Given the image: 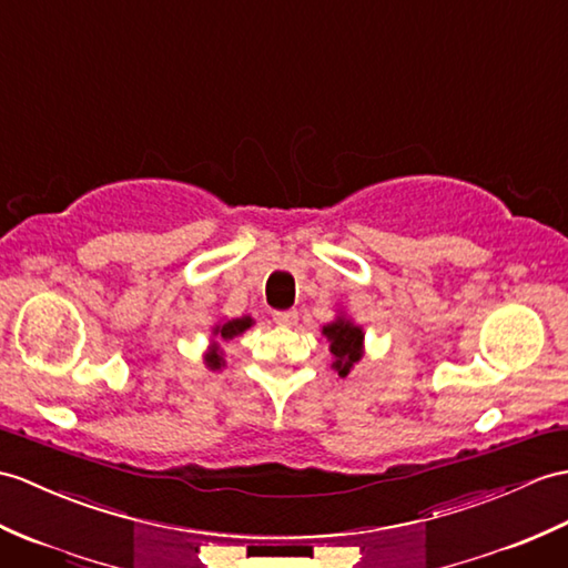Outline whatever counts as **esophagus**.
Here are the masks:
<instances>
[{"instance_id":"esophagus-1","label":"esophagus","mask_w":568,"mask_h":568,"mask_svg":"<svg viewBox=\"0 0 568 568\" xmlns=\"http://www.w3.org/2000/svg\"><path fill=\"white\" fill-rule=\"evenodd\" d=\"M273 322L275 324H283V326H290L297 322V312L295 310H287V312H273Z\"/></svg>"}]
</instances>
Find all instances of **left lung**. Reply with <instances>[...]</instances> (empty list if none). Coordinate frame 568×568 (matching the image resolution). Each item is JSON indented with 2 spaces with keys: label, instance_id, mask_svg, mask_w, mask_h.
<instances>
[{
  "label": "left lung",
  "instance_id": "1",
  "mask_svg": "<svg viewBox=\"0 0 568 568\" xmlns=\"http://www.w3.org/2000/svg\"><path fill=\"white\" fill-rule=\"evenodd\" d=\"M322 336L328 341L332 353V371L346 377L365 355V332L361 324H355L346 312H338L334 322L322 326Z\"/></svg>",
  "mask_w": 568,
  "mask_h": 568
}]
</instances>
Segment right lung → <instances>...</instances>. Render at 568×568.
<instances>
[{
	"mask_svg": "<svg viewBox=\"0 0 568 568\" xmlns=\"http://www.w3.org/2000/svg\"><path fill=\"white\" fill-rule=\"evenodd\" d=\"M254 326V320L252 316H236V320H220L213 328H210V344H207V351L203 353V363L207 371L213 373H220L224 365V351H222V344L224 341H232L236 336H242L246 328Z\"/></svg>",
	"mask_w": 568,
	"mask_h": 568,
	"instance_id": "add662e5",
	"label": "right lung"
}]
</instances>
